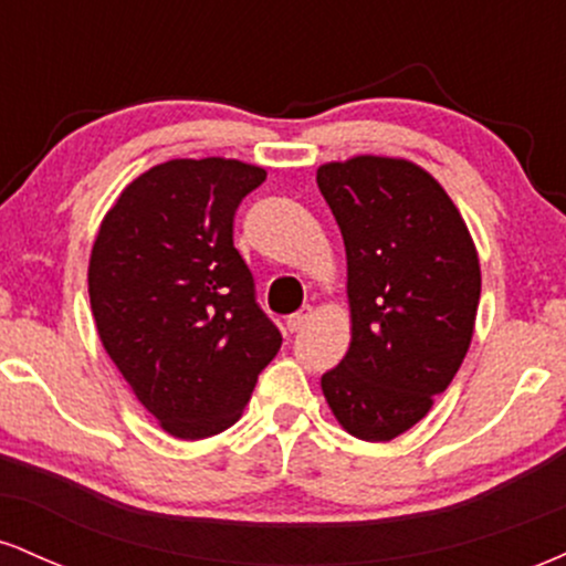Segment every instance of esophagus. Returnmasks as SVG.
<instances>
[{"instance_id":"1","label":"esophagus","mask_w":566,"mask_h":566,"mask_svg":"<svg viewBox=\"0 0 566 566\" xmlns=\"http://www.w3.org/2000/svg\"><path fill=\"white\" fill-rule=\"evenodd\" d=\"M311 316H314V311H311V308H301V311H297V314L287 316V329H290V333H301L305 324L311 322Z\"/></svg>"}]
</instances>
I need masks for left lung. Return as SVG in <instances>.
Segmentation results:
<instances>
[{
	"instance_id": "obj_1",
	"label": "left lung",
	"mask_w": 566,
	"mask_h": 566,
	"mask_svg": "<svg viewBox=\"0 0 566 566\" xmlns=\"http://www.w3.org/2000/svg\"><path fill=\"white\" fill-rule=\"evenodd\" d=\"M348 261L350 346L322 391L350 437L391 441L450 386L476 322V247L447 191L405 159L316 170Z\"/></svg>"
}]
</instances>
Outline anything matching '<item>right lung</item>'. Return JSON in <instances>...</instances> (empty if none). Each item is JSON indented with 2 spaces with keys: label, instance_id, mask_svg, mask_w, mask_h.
I'll return each mask as SVG.
<instances>
[{
  "label": "right lung",
  "instance_id": "1",
  "mask_svg": "<svg viewBox=\"0 0 566 566\" xmlns=\"http://www.w3.org/2000/svg\"><path fill=\"white\" fill-rule=\"evenodd\" d=\"M265 180L237 159H172L103 218L90 305L103 348L167 433L216 437L250 401L282 333L233 247V216Z\"/></svg>",
  "mask_w": 566,
  "mask_h": 566
}]
</instances>
